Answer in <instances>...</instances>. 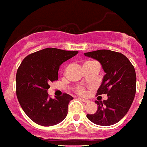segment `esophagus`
<instances>
[{
  "mask_svg": "<svg viewBox=\"0 0 147 147\" xmlns=\"http://www.w3.org/2000/svg\"><path fill=\"white\" fill-rule=\"evenodd\" d=\"M80 99H81V101L84 102H88V99H85V98H80Z\"/></svg>",
  "mask_w": 147,
  "mask_h": 147,
  "instance_id": "1",
  "label": "esophagus"
}]
</instances>
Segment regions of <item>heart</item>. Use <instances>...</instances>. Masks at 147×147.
Masks as SVG:
<instances>
[{"mask_svg":"<svg viewBox=\"0 0 147 147\" xmlns=\"http://www.w3.org/2000/svg\"><path fill=\"white\" fill-rule=\"evenodd\" d=\"M76 92L79 94V95H84L85 94V90L83 87H78L77 88H76Z\"/></svg>","mask_w":147,"mask_h":147,"instance_id":"obj_1","label":"heart"}]
</instances>
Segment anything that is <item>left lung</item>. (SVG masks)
<instances>
[{
	"label": "left lung",
	"instance_id": "obj_1",
	"mask_svg": "<svg viewBox=\"0 0 147 147\" xmlns=\"http://www.w3.org/2000/svg\"><path fill=\"white\" fill-rule=\"evenodd\" d=\"M101 63L106 73L97 95L107 94V100L96 101L98 110L87 114L94 124L110 126L120 121L128 113L136 91V74L133 65L120 52L110 50H97L84 53Z\"/></svg>",
	"mask_w": 147,
	"mask_h": 147
}]
</instances>
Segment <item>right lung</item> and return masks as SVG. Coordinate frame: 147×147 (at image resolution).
I'll return each instance as SVG.
<instances>
[{"instance_id":"right-lung-1","label":"right lung","mask_w":147,"mask_h":147,"mask_svg":"<svg viewBox=\"0 0 147 147\" xmlns=\"http://www.w3.org/2000/svg\"><path fill=\"white\" fill-rule=\"evenodd\" d=\"M48 48L29 55L16 73V96L25 113L36 124L52 126L63 121L73 97L66 93L55 98L49 97V83L58 80L61 64L78 54Z\"/></svg>"}]
</instances>
